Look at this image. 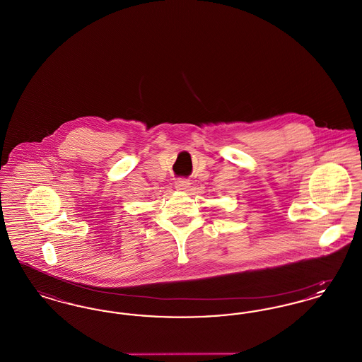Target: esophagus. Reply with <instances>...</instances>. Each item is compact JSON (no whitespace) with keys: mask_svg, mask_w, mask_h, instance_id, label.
I'll use <instances>...</instances> for the list:
<instances>
[{"mask_svg":"<svg viewBox=\"0 0 362 362\" xmlns=\"http://www.w3.org/2000/svg\"><path fill=\"white\" fill-rule=\"evenodd\" d=\"M175 187H176V189H179V191H187V189L189 187V180L179 179V180H176Z\"/></svg>","mask_w":362,"mask_h":362,"instance_id":"obj_1","label":"esophagus"}]
</instances>
